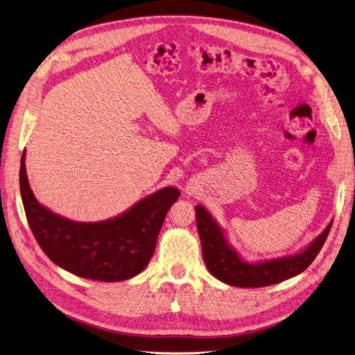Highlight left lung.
<instances>
[{
    "label": "left lung",
    "mask_w": 355,
    "mask_h": 355,
    "mask_svg": "<svg viewBox=\"0 0 355 355\" xmlns=\"http://www.w3.org/2000/svg\"><path fill=\"white\" fill-rule=\"evenodd\" d=\"M196 216L204 263L218 281L237 288H263L302 273L320 253L334 221L297 253L249 262L230 245L227 230L206 207L197 204Z\"/></svg>",
    "instance_id": "left-lung-1"
}]
</instances>
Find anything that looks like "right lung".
<instances>
[{"instance_id":"1","label":"right lung","mask_w":355,"mask_h":355,"mask_svg":"<svg viewBox=\"0 0 355 355\" xmlns=\"http://www.w3.org/2000/svg\"><path fill=\"white\" fill-rule=\"evenodd\" d=\"M20 191L30 229L51 262L73 275L101 282L126 281L146 268L165 216L180 197L175 187H164L107 220H69L34 197L26 151L20 165Z\"/></svg>"}]
</instances>
